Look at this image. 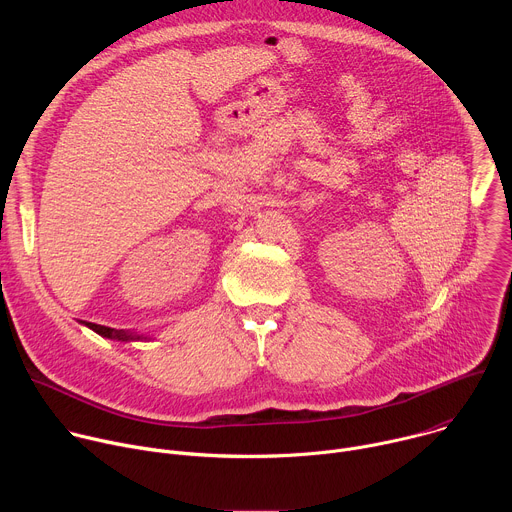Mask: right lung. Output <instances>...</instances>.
<instances>
[{"label":"right lung","mask_w":512,"mask_h":512,"mask_svg":"<svg viewBox=\"0 0 512 512\" xmlns=\"http://www.w3.org/2000/svg\"><path fill=\"white\" fill-rule=\"evenodd\" d=\"M91 330H95L97 334H101L103 338H111V340H121V342H127V340H141L139 334H133V332H125V330H115V328H109V326H101V324H93V322H85Z\"/></svg>","instance_id":"right-lung-1"}]
</instances>
